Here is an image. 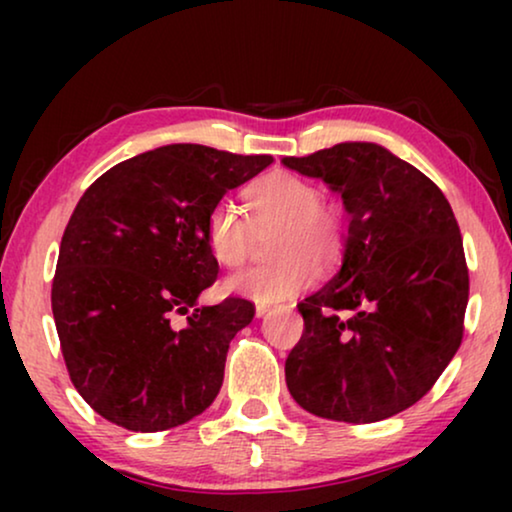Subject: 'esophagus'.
I'll use <instances>...</instances> for the list:
<instances>
[{
	"label": "esophagus",
	"instance_id": "esophagus-1",
	"mask_svg": "<svg viewBox=\"0 0 512 512\" xmlns=\"http://www.w3.org/2000/svg\"><path fill=\"white\" fill-rule=\"evenodd\" d=\"M270 312V305H265V303H258L256 305V314H258V317H265V314H268Z\"/></svg>",
	"mask_w": 512,
	"mask_h": 512
}]
</instances>
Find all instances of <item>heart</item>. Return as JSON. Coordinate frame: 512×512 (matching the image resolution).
<instances>
[{
	"label": "heart",
	"instance_id": "heart-1",
	"mask_svg": "<svg viewBox=\"0 0 512 512\" xmlns=\"http://www.w3.org/2000/svg\"><path fill=\"white\" fill-rule=\"evenodd\" d=\"M247 202L251 221L230 200H219L209 209L205 221L209 251L221 265L237 268L254 249L256 230L268 233L277 228L270 240V254L277 261L237 272L226 282L230 293L258 303H277L314 282V263L328 268L338 261L342 249L340 219L331 207L321 205L319 188L307 179L272 172L249 186Z\"/></svg>",
	"mask_w": 512,
	"mask_h": 512
}]
</instances>
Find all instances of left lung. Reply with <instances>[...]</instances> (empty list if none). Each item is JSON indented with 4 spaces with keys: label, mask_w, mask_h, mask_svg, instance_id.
<instances>
[{
    "label": "left lung",
    "mask_w": 512,
    "mask_h": 512,
    "mask_svg": "<svg viewBox=\"0 0 512 512\" xmlns=\"http://www.w3.org/2000/svg\"><path fill=\"white\" fill-rule=\"evenodd\" d=\"M282 163L338 191L352 216L340 272L298 303L305 331L286 359V387L300 408L335 422L398 415L429 394L464 338L468 268L450 202L377 144Z\"/></svg>",
    "instance_id": "8db88e82"
}]
</instances>
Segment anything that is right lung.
<instances>
[{"instance_id": "right-lung-1", "label": "right lung", "mask_w": 512, "mask_h": 512, "mask_svg": "<svg viewBox=\"0 0 512 512\" xmlns=\"http://www.w3.org/2000/svg\"><path fill=\"white\" fill-rule=\"evenodd\" d=\"M270 163L170 144L114 165L81 195L51 307L69 380L97 415L153 433L212 405L230 340L256 307L237 296L195 305L219 275L205 221L226 191Z\"/></svg>"}]
</instances>
